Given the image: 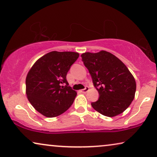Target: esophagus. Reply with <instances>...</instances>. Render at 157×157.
<instances>
[{
    "label": "esophagus",
    "instance_id": "esophagus-1",
    "mask_svg": "<svg viewBox=\"0 0 157 157\" xmlns=\"http://www.w3.org/2000/svg\"><path fill=\"white\" fill-rule=\"evenodd\" d=\"M88 91H89V87H85V89L81 90V92H82V93H86V92H87Z\"/></svg>",
    "mask_w": 157,
    "mask_h": 157
}]
</instances>
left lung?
<instances>
[{
  "label": "left lung",
  "instance_id": "1",
  "mask_svg": "<svg viewBox=\"0 0 157 157\" xmlns=\"http://www.w3.org/2000/svg\"><path fill=\"white\" fill-rule=\"evenodd\" d=\"M82 60L99 92V99L92 102L96 111L112 117L126 110L133 101L136 82L124 64L107 51L82 54Z\"/></svg>",
  "mask_w": 157,
  "mask_h": 157
}]
</instances>
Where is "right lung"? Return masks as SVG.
<instances>
[{"label":"right lung","instance_id":"obj_1","mask_svg":"<svg viewBox=\"0 0 157 157\" xmlns=\"http://www.w3.org/2000/svg\"><path fill=\"white\" fill-rule=\"evenodd\" d=\"M78 57L75 52H50L37 59L28 72L26 94L43 115L59 116L72 105L77 92L69 86L66 76Z\"/></svg>","mask_w":157,"mask_h":157}]
</instances>
